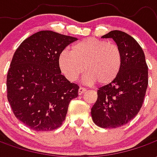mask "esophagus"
I'll return each mask as SVG.
<instances>
[{"label":"esophagus","instance_id":"obj_1","mask_svg":"<svg viewBox=\"0 0 157 157\" xmlns=\"http://www.w3.org/2000/svg\"><path fill=\"white\" fill-rule=\"evenodd\" d=\"M85 92H86V89L84 88V87H82V86H80V87H79V90H78L79 95H82V94H83Z\"/></svg>","mask_w":157,"mask_h":157}]
</instances>
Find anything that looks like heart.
I'll use <instances>...</instances> for the list:
<instances>
[{
	"label": "heart",
	"mask_w": 157,
	"mask_h": 157,
	"mask_svg": "<svg viewBox=\"0 0 157 157\" xmlns=\"http://www.w3.org/2000/svg\"><path fill=\"white\" fill-rule=\"evenodd\" d=\"M58 63L62 73L71 82L76 81L86 70V82L93 84L98 82L106 86L118 77L123 55L115 44L87 38L72 45L71 52L63 50L59 55Z\"/></svg>",
	"instance_id": "b5f03b06"
}]
</instances>
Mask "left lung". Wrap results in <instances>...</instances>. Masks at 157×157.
Wrapping results in <instances>:
<instances>
[{"mask_svg": "<svg viewBox=\"0 0 157 157\" xmlns=\"http://www.w3.org/2000/svg\"><path fill=\"white\" fill-rule=\"evenodd\" d=\"M102 38L116 42L123 65L112 83L98 88L91 114L99 127L118 128L132 120L141 109L148 86V66L140 45L128 33L113 30Z\"/></svg>", "mask_w": 157, "mask_h": 157, "instance_id": "1", "label": "left lung"}]
</instances>
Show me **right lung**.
I'll return each mask as SVG.
<instances>
[{
    "label": "right lung",
    "mask_w": 157,
    "mask_h": 157,
    "mask_svg": "<svg viewBox=\"0 0 157 157\" xmlns=\"http://www.w3.org/2000/svg\"><path fill=\"white\" fill-rule=\"evenodd\" d=\"M76 38L39 31L22 42L6 77L7 99L16 118L31 129L51 131L65 121L79 86L61 75L59 54Z\"/></svg>",
    "instance_id": "right-lung-1"
}]
</instances>
